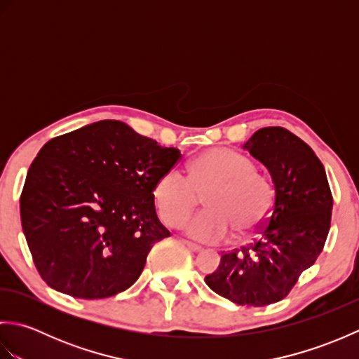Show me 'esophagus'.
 I'll return each mask as SVG.
<instances>
[{"instance_id":"esophagus-1","label":"esophagus","mask_w":359,"mask_h":359,"mask_svg":"<svg viewBox=\"0 0 359 359\" xmlns=\"http://www.w3.org/2000/svg\"><path fill=\"white\" fill-rule=\"evenodd\" d=\"M185 243V245L191 250V251H194V253H197V251H201L202 250V247L199 245V243H194V242H191V241H182Z\"/></svg>"}]
</instances>
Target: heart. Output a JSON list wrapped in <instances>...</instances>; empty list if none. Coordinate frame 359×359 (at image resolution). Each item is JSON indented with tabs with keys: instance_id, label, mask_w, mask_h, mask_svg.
I'll return each instance as SVG.
<instances>
[{
	"instance_id": "heart-1",
	"label": "heart",
	"mask_w": 359,
	"mask_h": 359,
	"mask_svg": "<svg viewBox=\"0 0 359 359\" xmlns=\"http://www.w3.org/2000/svg\"><path fill=\"white\" fill-rule=\"evenodd\" d=\"M205 197V210L185 228L202 242H222L233 234L248 239L265 225L274 208L276 191L269 175L256 171L250 157L228 148H215L196 157L188 177L177 168L160 175L154 202L160 217L180 226Z\"/></svg>"
}]
</instances>
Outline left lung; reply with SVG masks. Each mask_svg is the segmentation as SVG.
I'll use <instances>...</instances> for the list:
<instances>
[{
  "instance_id": "8db88e82",
  "label": "left lung",
  "mask_w": 359,
  "mask_h": 359,
  "mask_svg": "<svg viewBox=\"0 0 359 359\" xmlns=\"http://www.w3.org/2000/svg\"><path fill=\"white\" fill-rule=\"evenodd\" d=\"M243 149L270 171L274 208L261 236L248 247L224 253L205 282L234 304L264 307L284 299L321 255L333 197L321 160L288 129H259Z\"/></svg>"
}]
</instances>
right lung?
Returning a JSON list of instances; mask_svg holds the SVG:
<instances>
[{
	"instance_id": "obj_1",
	"label": "right lung",
	"mask_w": 359,
	"mask_h": 359,
	"mask_svg": "<svg viewBox=\"0 0 359 359\" xmlns=\"http://www.w3.org/2000/svg\"><path fill=\"white\" fill-rule=\"evenodd\" d=\"M180 157L118 120L46 143L20 197L22 231L46 284L81 299L131 287L152 245L171 234L152 193Z\"/></svg>"
}]
</instances>
